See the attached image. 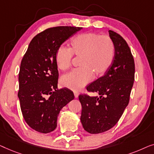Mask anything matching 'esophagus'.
Returning a JSON list of instances; mask_svg holds the SVG:
<instances>
[{"label":"esophagus","mask_w":154,"mask_h":154,"mask_svg":"<svg viewBox=\"0 0 154 154\" xmlns=\"http://www.w3.org/2000/svg\"><path fill=\"white\" fill-rule=\"evenodd\" d=\"M74 95H75V98H77L78 96H79V94L77 92H74Z\"/></svg>","instance_id":"34e87169"}]
</instances>
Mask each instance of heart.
Returning a JSON list of instances; mask_svg holds the SVG:
<instances>
[{"mask_svg": "<svg viewBox=\"0 0 154 154\" xmlns=\"http://www.w3.org/2000/svg\"><path fill=\"white\" fill-rule=\"evenodd\" d=\"M70 48L60 47L56 51L55 60L60 70H68L71 66L72 54L79 56L80 68L63 75L61 85L78 91L89 83L94 77L107 72L113 62L114 45L109 36L96 33H85L75 36L70 42Z\"/></svg>", "mask_w": 154, "mask_h": 154, "instance_id": "obj_1", "label": "heart"}]
</instances>
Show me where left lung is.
Instances as JSON below:
<instances>
[{
	"label": "left lung",
	"instance_id": "1",
	"mask_svg": "<svg viewBox=\"0 0 154 154\" xmlns=\"http://www.w3.org/2000/svg\"><path fill=\"white\" fill-rule=\"evenodd\" d=\"M114 45V57L103 76L89 84L86 89L98 96L79 95L82 126L88 133L98 134L116 124L128 105L135 80V63L130 47L120 35L109 30Z\"/></svg>",
	"mask_w": 154,
	"mask_h": 154
}]
</instances>
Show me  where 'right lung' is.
Masks as SVG:
<instances>
[{"label": "right lung", "mask_w": 154, "mask_h": 154, "mask_svg": "<svg viewBox=\"0 0 154 154\" xmlns=\"http://www.w3.org/2000/svg\"><path fill=\"white\" fill-rule=\"evenodd\" d=\"M82 28L58 26L41 32L31 41L21 60L18 98L23 119L41 133L54 131L62 108L74 99L72 91L58 90L55 54L63 43Z\"/></svg>", "instance_id": "add662e5"}]
</instances>
